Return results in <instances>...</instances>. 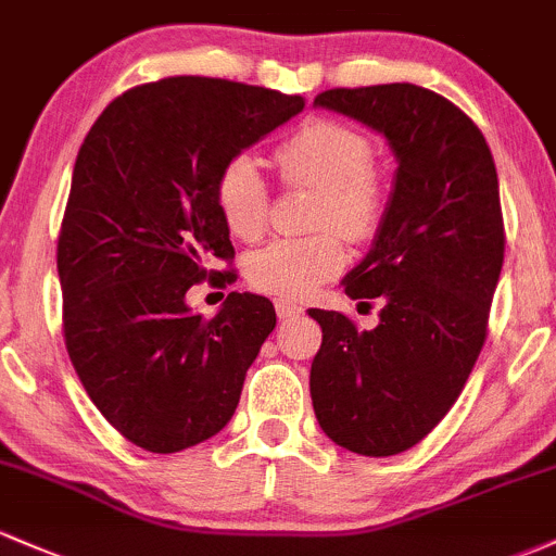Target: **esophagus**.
<instances>
[{
  "label": "esophagus",
  "mask_w": 556,
  "mask_h": 556,
  "mask_svg": "<svg viewBox=\"0 0 556 556\" xmlns=\"http://www.w3.org/2000/svg\"><path fill=\"white\" fill-rule=\"evenodd\" d=\"M276 313L278 318H294V315L302 313V304L291 300H276Z\"/></svg>",
  "instance_id": "1"
}]
</instances>
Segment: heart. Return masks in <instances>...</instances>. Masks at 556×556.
<instances>
[{"label": "heart", "instance_id": "obj_1", "mask_svg": "<svg viewBox=\"0 0 556 556\" xmlns=\"http://www.w3.org/2000/svg\"><path fill=\"white\" fill-rule=\"evenodd\" d=\"M371 140L331 118L302 124L276 148V164L286 182L320 190L315 225L337 228L350 241H368L387 208V185L371 164ZM219 217L241 241H256L267 228V188L254 159L236 156L214 185ZM344 247L333 230L304 238H278L249 260L256 291L302 300L320 283L339 276Z\"/></svg>", "mask_w": 556, "mask_h": 556}]
</instances>
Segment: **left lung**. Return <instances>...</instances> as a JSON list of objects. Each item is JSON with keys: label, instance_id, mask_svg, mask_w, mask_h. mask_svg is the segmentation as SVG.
I'll return each mask as SVG.
<instances>
[{"label": "left lung", "instance_id": "8db88e82", "mask_svg": "<svg viewBox=\"0 0 556 556\" xmlns=\"http://www.w3.org/2000/svg\"><path fill=\"white\" fill-rule=\"evenodd\" d=\"M315 105L384 135L397 161L371 252L344 278L352 300L381 296L379 326L309 309L324 328L315 419L352 453L395 456L443 421L485 344L504 265L498 175L477 124L432 89L339 87Z\"/></svg>", "mask_w": 556, "mask_h": 556}]
</instances>
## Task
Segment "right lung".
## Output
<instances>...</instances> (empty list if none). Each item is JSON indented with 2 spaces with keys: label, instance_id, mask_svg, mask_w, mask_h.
<instances>
[{
  "label": "right lung",
  "instance_id": "obj_1",
  "mask_svg": "<svg viewBox=\"0 0 556 556\" xmlns=\"http://www.w3.org/2000/svg\"><path fill=\"white\" fill-rule=\"evenodd\" d=\"M302 109L300 94L169 76L127 89L81 142L58 236L63 337L89 400L129 443L177 453L236 414L276 309L230 291L206 320L185 294L236 280L212 270L236 256L219 172Z\"/></svg>",
  "mask_w": 556,
  "mask_h": 556
}]
</instances>
